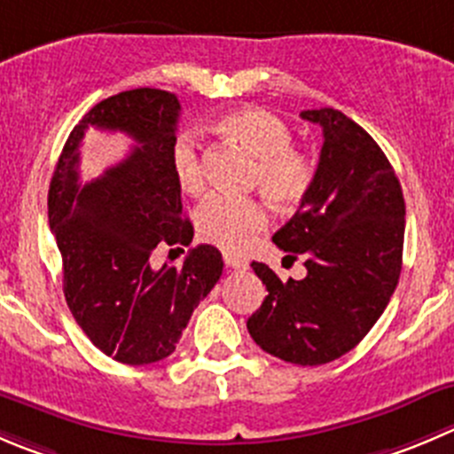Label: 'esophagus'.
I'll list each match as a JSON object with an SVG mask.
<instances>
[{
    "label": "esophagus",
    "mask_w": 454,
    "mask_h": 454,
    "mask_svg": "<svg viewBox=\"0 0 454 454\" xmlns=\"http://www.w3.org/2000/svg\"><path fill=\"white\" fill-rule=\"evenodd\" d=\"M223 262H226L228 268H235V270H248V262L241 257H235V254H223Z\"/></svg>",
    "instance_id": "obj_1"
}]
</instances>
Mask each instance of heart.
I'll return each mask as SVG.
<instances>
[{
  "label": "heart",
  "instance_id": "1",
  "mask_svg": "<svg viewBox=\"0 0 454 454\" xmlns=\"http://www.w3.org/2000/svg\"><path fill=\"white\" fill-rule=\"evenodd\" d=\"M222 129L239 139L254 157V186L279 208H294L310 192L315 182V161L293 144V130L281 117L259 106L232 110L222 120ZM170 166L179 188L197 195L204 188V164L197 137L188 130L175 137ZM197 232L204 241L239 253L253 244L268 226L266 206L253 197H231L223 192L206 197L195 213Z\"/></svg>",
  "mask_w": 454,
  "mask_h": 454
}]
</instances>
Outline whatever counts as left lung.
Masks as SVG:
<instances>
[{
	"label": "left lung",
	"mask_w": 454,
	"mask_h": 454,
	"mask_svg": "<svg viewBox=\"0 0 454 454\" xmlns=\"http://www.w3.org/2000/svg\"><path fill=\"white\" fill-rule=\"evenodd\" d=\"M324 130L315 182L272 241L303 254L308 275L281 281L253 262L266 299L248 317L262 350L299 366H321L362 341L388 306L402 272L406 204L375 139L341 110H303Z\"/></svg>",
	"instance_id": "left-lung-1"
}]
</instances>
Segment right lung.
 <instances>
[{
	"instance_id": "right-lung-1",
	"label": "right lung",
	"mask_w": 454,
	"mask_h": 454,
	"mask_svg": "<svg viewBox=\"0 0 454 454\" xmlns=\"http://www.w3.org/2000/svg\"><path fill=\"white\" fill-rule=\"evenodd\" d=\"M179 110L177 97L160 88L99 101L66 139L48 191L66 303L92 344L129 366L173 353L223 270L222 253L208 244L192 248L182 266H153L157 248L191 246L195 232L170 166ZM90 125L121 129L138 146L121 165L82 184L78 146Z\"/></svg>"
}]
</instances>
